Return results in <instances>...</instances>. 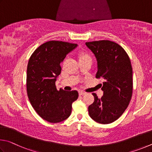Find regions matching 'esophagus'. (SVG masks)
Returning <instances> with one entry per match:
<instances>
[{"instance_id": "esophagus-1", "label": "esophagus", "mask_w": 152, "mask_h": 152, "mask_svg": "<svg viewBox=\"0 0 152 152\" xmlns=\"http://www.w3.org/2000/svg\"><path fill=\"white\" fill-rule=\"evenodd\" d=\"M79 95H83L85 94H86V93L84 92V91H79Z\"/></svg>"}]
</instances>
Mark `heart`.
Returning <instances> with one entry per match:
<instances>
[{
	"instance_id": "1",
	"label": "heart",
	"mask_w": 152,
	"mask_h": 152,
	"mask_svg": "<svg viewBox=\"0 0 152 152\" xmlns=\"http://www.w3.org/2000/svg\"><path fill=\"white\" fill-rule=\"evenodd\" d=\"M79 60L81 59H83V58H90L89 55L87 54V53H84V52H82V53H80V54H79Z\"/></svg>"
}]
</instances>
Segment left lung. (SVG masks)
I'll list each match as a JSON object with an SVG mask.
<instances>
[{"label":"left lung","instance_id":"8db88e82","mask_svg":"<svg viewBox=\"0 0 152 152\" xmlns=\"http://www.w3.org/2000/svg\"><path fill=\"white\" fill-rule=\"evenodd\" d=\"M97 62L95 77L103 78V95L88 107L89 116L97 123L108 124L117 120L128 106L133 91L132 67L128 55L116 42L103 41L86 42Z\"/></svg>","mask_w":152,"mask_h":152}]
</instances>
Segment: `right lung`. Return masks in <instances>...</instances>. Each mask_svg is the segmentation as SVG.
Wrapping results in <instances>:
<instances>
[{
	"mask_svg": "<svg viewBox=\"0 0 152 152\" xmlns=\"http://www.w3.org/2000/svg\"><path fill=\"white\" fill-rule=\"evenodd\" d=\"M77 47L67 42L50 41L34 50L26 71V91L31 104L41 118L58 123L71 115L72 103L77 99L75 91L57 89L55 82L61 71V63Z\"/></svg>",
	"mask_w": 152,
	"mask_h": 152,
	"instance_id": "1",
	"label": "right lung"
}]
</instances>
